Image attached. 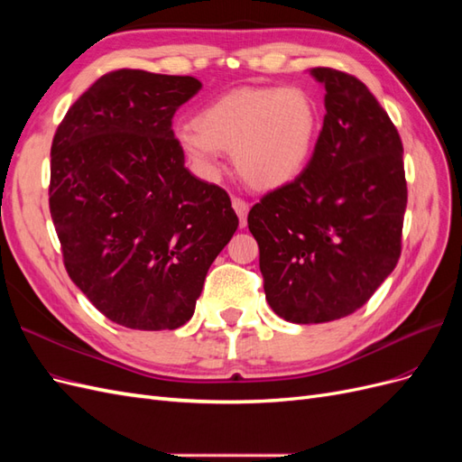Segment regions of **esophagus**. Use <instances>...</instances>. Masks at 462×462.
<instances>
[{
	"instance_id": "34e87169",
	"label": "esophagus",
	"mask_w": 462,
	"mask_h": 462,
	"mask_svg": "<svg viewBox=\"0 0 462 462\" xmlns=\"http://www.w3.org/2000/svg\"><path fill=\"white\" fill-rule=\"evenodd\" d=\"M231 204H233V209L236 212V216H239L241 227H245L246 226V216H248V202H245L243 199H233Z\"/></svg>"
}]
</instances>
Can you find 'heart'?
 Wrapping results in <instances>:
<instances>
[{
    "label": "heart",
    "instance_id": "b5f03b06",
    "mask_svg": "<svg viewBox=\"0 0 462 462\" xmlns=\"http://www.w3.org/2000/svg\"><path fill=\"white\" fill-rule=\"evenodd\" d=\"M192 124L175 131V143L194 173L216 179L223 152H233L246 185L275 190L297 180L310 163L321 117L302 87H243L204 106Z\"/></svg>",
    "mask_w": 462,
    "mask_h": 462
}]
</instances>
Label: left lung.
Listing matches in <instances>:
<instances>
[{
	"instance_id": "left-lung-1",
	"label": "left lung",
	"mask_w": 462,
	"mask_h": 462,
	"mask_svg": "<svg viewBox=\"0 0 462 462\" xmlns=\"http://www.w3.org/2000/svg\"><path fill=\"white\" fill-rule=\"evenodd\" d=\"M326 117L310 163L248 212L265 300L292 324L356 312L401 256L407 180L401 136L353 75L310 69Z\"/></svg>"
}]
</instances>
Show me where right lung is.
<instances>
[{"label": "right lung", "instance_id": "add662e5", "mask_svg": "<svg viewBox=\"0 0 462 462\" xmlns=\"http://www.w3.org/2000/svg\"><path fill=\"white\" fill-rule=\"evenodd\" d=\"M194 77L119 69L69 107L51 144L50 212L69 277L131 329L185 326L209 265L239 227L227 192L175 143Z\"/></svg>", "mask_w": 462, "mask_h": 462}]
</instances>
